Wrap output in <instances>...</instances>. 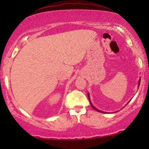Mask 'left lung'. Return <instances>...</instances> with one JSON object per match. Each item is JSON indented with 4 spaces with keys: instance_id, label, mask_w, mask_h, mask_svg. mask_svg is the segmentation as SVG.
Here are the masks:
<instances>
[{
    "instance_id": "1",
    "label": "left lung",
    "mask_w": 149,
    "mask_h": 149,
    "mask_svg": "<svg viewBox=\"0 0 149 149\" xmlns=\"http://www.w3.org/2000/svg\"><path fill=\"white\" fill-rule=\"evenodd\" d=\"M140 81H141V78H139V83H138V88H139V85H140ZM88 100H89V101H90V105H91V107H92V109H95V111H98V112L103 113H107V112H104V111H101V110H99V109H97V108L95 107V106H93V104H92V102H91V100H90V95H89L88 92Z\"/></svg>"
}]
</instances>
